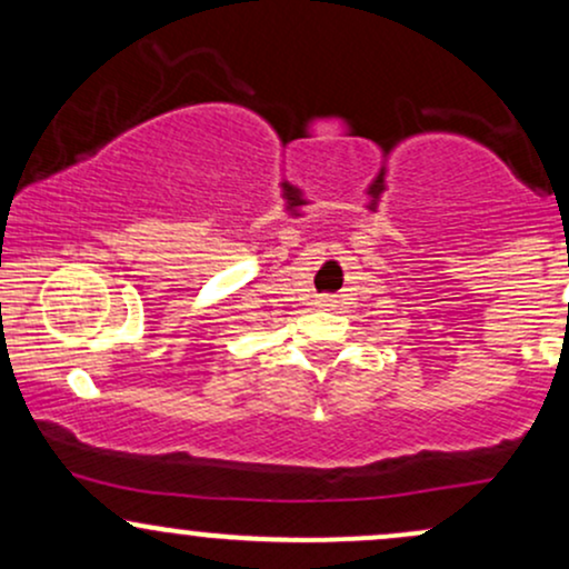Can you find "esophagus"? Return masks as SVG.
<instances>
[{
    "label": "esophagus",
    "mask_w": 569,
    "mask_h": 569,
    "mask_svg": "<svg viewBox=\"0 0 569 569\" xmlns=\"http://www.w3.org/2000/svg\"><path fill=\"white\" fill-rule=\"evenodd\" d=\"M316 305H318V307H335L337 299H335V297H318Z\"/></svg>",
    "instance_id": "esophagus-1"
}]
</instances>
